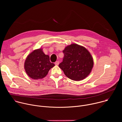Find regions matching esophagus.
<instances>
[{
    "mask_svg": "<svg viewBox=\"0 0 122 122\" xmlns=\"http://www.w3.org/2000/svg\"><path fill=\"white\" fill-rule=\"evenodd\" d=\"M59 64V62L58 61H56V62H55V65H58Z\"/></svg>",
    "mask_w": 122,
    "mask_h": 122,
    "instance_id": "1",
    "label": "esophagus"
}]
</instances>
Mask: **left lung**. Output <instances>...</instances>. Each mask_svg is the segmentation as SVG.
Wrapping results in <instances>:
<instances>
[{
  "instance_id": "obj_1",
  "label": "left lung",
  "mask_w": 122,
  "mask_h": 122,
  "mask_svg": "<svg viewBox=\"0 0 122 122\" xmlns=\"http://www.w3.org/2000/svg\"><path fill=\"white\" fill-rule=\"evenodd\" d=\"M63 53L64 57L59 67L69 79L81 81L90 73L94 61L90 53L85 48L72 44L66 46Z\"/></svg>"
}]
</instances>
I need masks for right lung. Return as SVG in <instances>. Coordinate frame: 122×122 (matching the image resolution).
Returning <instances> with one entry per match:
<instances>
[{
    "mask_svg": "<svg viewBox=\"0 0 122 122\" xmlns=\"http://www.w3.org/2000/svg\"><path fill=\"white\" fill-rule=\"evenodd\" d=\"M25 69L29 77L34 80L44 78L55 64L50 61V57L46 55L42 49L35 50L27 57Z\"/></svg>",
    "mask_w": 122,
    "mask_h": 122,
    "instance_id": "right-lung-1",
    "label": "right lung"
}]
</instances>
